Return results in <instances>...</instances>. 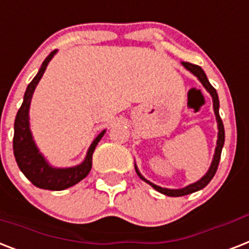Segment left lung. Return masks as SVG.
<instances>
[{
	"label": "left lung",
	"instance_id": "8db88e82",
	"mask_svg": "<svg viewBox=\"0 0 249 249\" xmlns=\"http://www.w3.org/2000/svg\"><path fill=\"white\" fill-rule=\"evenodd\" d=\"M181 65L184 68L187 69L188 71H191L196 78L202 83V86L205 87V89L211 94L212 97V102H213V111H215V116H216V121H217V129H219V133H217V142H216V148H215V153H213V159H212V162H211V166L210 169L207 170V173L203 175V177L197 180L196 183L193 184H189L187 187L180 188V189H169V188H162L160 187V185H156V184L151 183L149 180H147L144 177H143L142 174L139 173L138 167L137 165L134 163V167H135V171L138 174V177L144 180L145 183H148L149 185L152 188H155L157 192L160 193H162L165 196H169V197H181V196H187V195H191V193H195L197 191H201L203 188L212 180V178L213 175L216 174V170H217V166H219V162H220V157H221V151H223V147H224V142H225V130H224V124H223V120L220 118V114H219V96H217V92L213 87L210 84L209 79L206 76L205 71L202 70L201 66L198 65H193L191 62H181Z\"/></svg>",
	"mask_w": 249,
	"mask_h": 249
}]
</instances>
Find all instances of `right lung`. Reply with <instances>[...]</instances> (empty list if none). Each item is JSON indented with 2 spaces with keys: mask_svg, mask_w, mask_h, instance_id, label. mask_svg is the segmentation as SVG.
Wrapping results in <instances>:
<instances>
[{
  "mask_svg": "<svg viewBox=\"0 0 249 249\" xmlns=\"http://www.w3.org/2000/svg\"><path fill=\"white\" fill-rule=\"evenodd\" d=\"M57 53V50L52 51L48 54L46 60L40 66L39 71L32 82L28 84L24 94V101L21 107L18 111L14 124V156H15L18 166L21 173L25 175L32 184L40 189H48V191H64L66 188L75 185L80 180L89 174L92 169V156L97 144L104 137L106 130H102L97 135L92 144L88 148L86 159L82 163L71 167H54L50 165L46 157L39 152L37 144L34 142L33 135L30 131L29 125V108L32 97L38 86L40 78L43 76L48 62Z\"/></svg>",
  "mask_w": 249,
  "mask_h": 249,
  "instance_id": "obj_1",
  "label": "right lung"
}]
</instances>
